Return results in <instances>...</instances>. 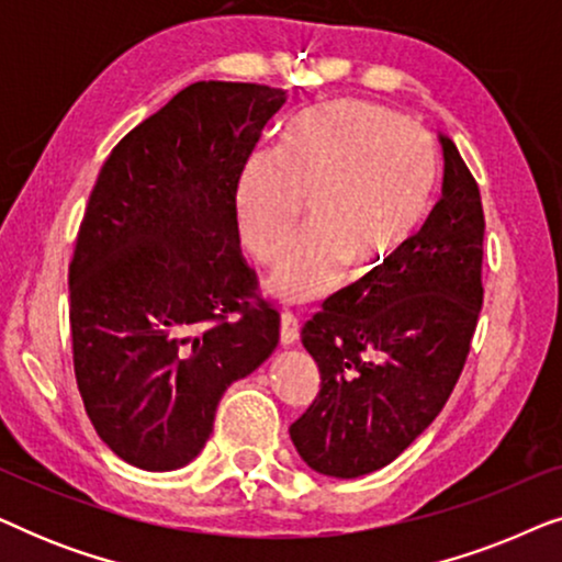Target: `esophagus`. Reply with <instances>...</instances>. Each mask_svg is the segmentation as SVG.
Here are the masks:
<instances>
[{"instance_id": "34e87169", "label": "esophagus", "mask_w": 562, "mask_h": 562, "mask_svg": "<svg viewBox=\"0 0 562 562\" xmlns=\"http://www.w3.org/2000/svg\"><path fill=\"white\" fill-rule=\"evenodd\" d=\"M279 340L281 345H294L299 340V319L291 310H281L279 314Z\"/></svg>"}]
</instances>
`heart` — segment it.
Segmentation results:
<instances>
[{
    "label": "heart",
    "instance_id": "1",
    "mask_svg": "<svg viewBox=\"0 0 562 562\" xmlns=\"http://www.w3.org/2000/svg\"><path fill=\"white\" fill-rule=\"evenodd\" d=\"M435 194V158L394 112L366 102L314 106L289 122L279 150H258L237 187L240 237L258 260L286 248L310 204L312 229L268 276L273 296L312 302L348 260L381 266L417 235Z\"/></svg>",
    "mask_w": 562,
    "mask_h": 562
}]
</instances>
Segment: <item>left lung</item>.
I'll use <instances>...</instances> for the list:
<instances>
[{
	"label": "left lung",
	"instance_id": "left-lung-1",
	"mask_svg": "<svg viewBox=\"0 0 562 562\" xmlns=\"http://www.w3.org/2000/svg\"><path fill=\"white\" fill-rule=\"evenodd\" d=\"M442 196L386 263L306 322L319 394L289 427L304 463L358 479L402 456L442 412L463 373L483 304L481 191L440 135Z\"/></svg>",
	"mask_w": 562,
	"mask_h": 562
}]
</instances>
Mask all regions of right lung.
Segmentation results:
<instances>
[{"instance_id": "1", "label": "right lung", "mask_w": 562, "mask_h": 562, "mask_svg": "<svg viewBox=\"0 0 562 562\" xmlns=\"http://www.w3.org/2000/svg\"><path fill=\"white\" fill-rule=\"evenodd\" d=\"M286 91L196 81L114 145L83 212L74 373L114 456L173 471L210 440L222 394L279 345L237 229V187Z\"/></svg>"}]
</instances>
